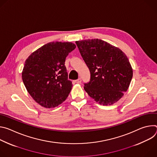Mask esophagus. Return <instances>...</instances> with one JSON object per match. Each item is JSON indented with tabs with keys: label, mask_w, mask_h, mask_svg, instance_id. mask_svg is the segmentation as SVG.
Segmentation results:
<instances>
[{
	"label": "esophagus",
	"mask_w": 157,
	"mask_h": 157,
	"mask_svg": "<svg viewBox=\"0 0 157 157\" xmlns=\"http://www.w3.org/2000/svg\"><path fill=\"white\" fill-rule=\"evenodd\" d=\"M75 82H76V83H78V84H81V78H78V79L75 80Z\"/></svg>",
	"instance_id": "obj_1"
}]
</instances>
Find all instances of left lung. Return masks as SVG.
<instances>
[{"mask_svg": "<svg viewBox=\"0 0 157 157\" xmlns=\"http://www.w3.org/2000/svg\"><path fill=\"white\" fill-rule=\"evenodd\" d=\"M90 71V81L84 83L88 95L101 105H112L126 92L133 71L127 56L118 48L99 39L76 41Z\"/></svg>", "mask_w": 157, "mask_h": 157, "instance_id": "1", "label": "left lung"}]
</instances>
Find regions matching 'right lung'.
<instances>
[{"instance_id": "right-lung-1", "label": "right lung", "mask_w": 157, "mask_h": 157, "mask_svg": "<svg viewBox=\"0 0 157 157\" xmlns=\"http://www.w3.org/2000/svg\"><path fill=\"white\" fill-rule=\"evenodd\" d=\"M75 48L71 42H50L26 59L22 80L29 93L41 106L55 107L68 98L73 84L64 62Z\"/></svg>"}]
</instances>
